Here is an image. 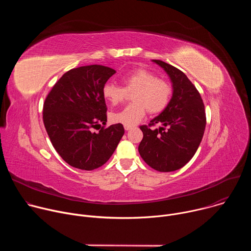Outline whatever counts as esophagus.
Masks as SVG:
<instances>
[{"instance_id":"34e87169","label":"esophagus","mask_w":251,"mask_h":251,"mask_svg":"<svg viewBox=\"0 0 251 251\" xmlns=\"http://www.w3.org/2000/svg\"><path fill=\"white\" fill-rule=\"evenodd\" d=\"M124 129H125L126 131H128V130L132 129V126H124Z\"/></svg>"}]
</instances>
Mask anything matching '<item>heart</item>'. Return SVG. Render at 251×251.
Masks as SVG:
<instances>
[{"instance_id": "obj_1", "label": "heart", "mask_w": 251, "mask_h": 251, "mask_svg": "<svg viewBox=\"0 0 251 251\" xmlns=\"http://www.w3.org/2000/svg\"><path fill=\"white\" fill-rule=\"evenodd\" d=\"M124 87L107 82L103 86V95L111 104L123 102L128 93H133L134 103L120 111L113 112L110 119L114 123L124 126H134L145 117L147 111L151 114L162 112L169 103L172 86L162 78H158L146 68H136L122 76Z\"/></svg>"}]
</instances>
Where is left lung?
I'll use <instances>...</instances> for the list:
<instances>
[{"mask_svg":"<svg viewBox=\"0 0 251 251\" xmlns=\"http://www.w3.org/2000/svg\"><path fill=\"white\" fill-rule=\"evenodd\" d=\"M169 75L173 96L164 111L149 125H142L143 139L138 147L140 156L159 172L183 168L196 154L206 124L204 105L200 92L187 75L176 67L153 59ZM161 124L159 129L151 126Z\"/></svg>","mask_w":251,"mask_h":251,"instance_id":"1","label":"left lung"}]
</instances>
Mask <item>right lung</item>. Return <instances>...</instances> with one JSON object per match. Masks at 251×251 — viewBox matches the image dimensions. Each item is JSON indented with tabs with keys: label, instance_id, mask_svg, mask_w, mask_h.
<instances>
[{
	"label": "right lung",
	"instance_id": "add662e5",
	"mask_svg": "<svg viewBox=\"0 0 251 251\" xmlns=\"http://www.w3.org/2000/svg\"><path fill=\"white\" fill-rule=\"evenodd\" d=\"M115 73L98 64L73 68L56 81L45 100L46 130L55 151L71 167L85 171L101 167L124 135L122 124L105 127L107 107L102 90Z\"/></svg>",
	"mask_w": 251,
	"mask_h": 251
}]
</instances>
